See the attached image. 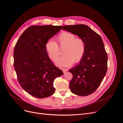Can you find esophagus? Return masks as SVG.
I'll use <instances>...</instances> for the list:
<instances>
[{
	"label": "esophagus",
	"mask_w": 123,
	"mask_h": 123,
	"mask_svg": "<svg viewBox=\"0 0 123 123\" xmlns=\"http://www.w3.org/2000/svg\"><path fill=\"white\" fill-rule=\"evenodd\" d=\"M62 71H63V73H66V72L68 71V69H65V68H63V69H62Z\"/></svg>",
	"instance_id": "1"
}]
</instances>
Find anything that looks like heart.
<instances>
[{"mask_svg":"<svg viewBox=\"0 0 123 123\" xmlns=\"http://www.w3.org/2000/svg\"><path fill=\"white\" fill-rule=\"evenodd\" d=\"M56 41V43L51 40L48 41L45 44V50L50 59L55 61L59 55L58 47L64 48L63 56L56 61L57 66L67 67L82 59L85 51V45L82 39L76 38L74 34L65 31L59 35Z\"/></svg>","mask_w":123,"mask_h":123,"instance_id":"obj_1","label":"heart"}]
</instances>
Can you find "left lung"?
I'll list each match as a JSON object with an SVG mask.
<instances>
[{
    "label": "left lung",
    "instance_id": "1",
    "mask_svg": "<svg viewBox=\"0 0 123 123\" xmlns=\"http://www.w3.org/2000/svg\"><path fill=\"white\" fill-rule=\"evenodd\" d=\"M62 29L77 35L85 45L82 59L69 70L73 75L69 83L71 92L79 96L91 94L99 87L107 71L108 55L103 40L85 25H64Z\"/></svg>",
    "mask_w": 123,
    "mask_h": 123
}]
</instances>
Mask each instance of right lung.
I'll return each mask as SVG.
<instances>
[{"mask_svg": "<svg viewBox=\"0 0 123 123\" xmlns=\"http://www.w3.org/2000/svg\"><path fill=\"white\" fill-rule=\"evenodd\" d=\"M62 26L32 25L18 40L13 52V65L18 81L33 97L43 98L54 93L53 82L63 74L53 64L45 50L46 42L59 31Z\"/></svg>", "mask_w": 123, "mask_h": 123, "instance_id": "obj_1", "label": "right lung"}]
</instances>
